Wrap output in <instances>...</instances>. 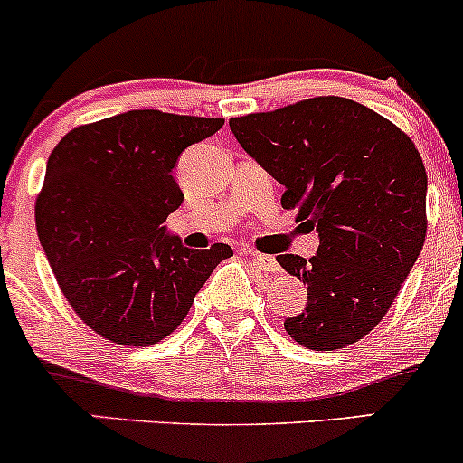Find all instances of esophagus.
<instances>
[{"label":"esophagus","instance_id":"obj_1","mask_svg":"<svg viewBox=\"0 0 463 463\" xmlns=\"http://www.w3.org/2000/svg\"><path fill=\"white\" fill-rule=\"evenodd\" d=\"M247 256H250L251 263L259 267L260 271H267V274H271V271H279V265H276V260L271 259V256L259 254V251H247Z\"/></svg>","mask_w":463,"mask_h":463}]
</instances>
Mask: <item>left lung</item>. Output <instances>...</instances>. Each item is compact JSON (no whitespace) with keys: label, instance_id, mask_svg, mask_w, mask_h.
I'll list each match as a JSON object with an SVG mask.
<instances>
[{"label":"left lung","instance_id":"8db88e82","mask_svg":"<svg viewBox=\"0 0 463 463\" xmlns=\"http://www.w3.org/2000/svg\"><path fill=\"white\" fill-rule=\"evenodd\" d=\"M242 149L285 187L321 236L317 256H279L307 285V305L285 332L309 350H341L388 314L426 241L428 175L417 146L373 109L318 95L232 118Z\"/></svg>","mask_w":463,"mask_h":463}]
</instances>
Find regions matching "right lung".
<instances>
[{
  "label": "right lung",
  "mask_w": 463,
  "mask_h": 463,
  "mask_svg": "<svg viewBox=\"0 0 463 463\" xmlns=\"http://www.w3.org/2000/svg\"><path fill=\"white\" fill-rule=\"evenodd\" d=\"M222 118L137 109L80 125L46 162L35 225L57 285L95 335L146 347L184 321L225 242L187 250L162 222L183 204L178 156Z\"/></svg>",
  "instance_id": "add662e5"
}]
</instances>
